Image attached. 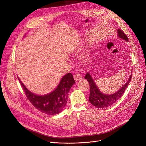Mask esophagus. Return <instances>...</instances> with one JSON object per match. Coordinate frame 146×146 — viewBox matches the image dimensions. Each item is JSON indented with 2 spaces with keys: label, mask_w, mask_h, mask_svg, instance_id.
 <instances>
[{
  "label": "esophagus",
  "mask_w": 146,
  "mask_h": 146,
  "mask_svg": "<svg viewBox=\"0 0 146 146\" xmlns=\"http://www.w3.org/2000/svg\"><path fill=\"white\" fill-rule=\"evenodd\" d=\"M74 79L76 82H77V81L81 80L82 79V77L80 74H76L74 76Z\"/></svg>",
  "instance_id": "1"
}]
</instances>
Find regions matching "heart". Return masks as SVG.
Masks as SVG:
<instances>
[{
  "label": "heart",
  "instance_id": "b5f03b06",
  "mask_svg": "<svg viewBox=\"0 0 146 146\" xmlns=\"http://www.w3.org/2000/svg\"><path fill=\"white\" fill-rule=\"evenodd\" d=\"M81 59H84V55L82 56V57H81Z\"/></svg>",
  "mask_w": 146,
  "mask_h": 146
}]
</instances>
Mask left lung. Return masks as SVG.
Wrapping results in <instances>:
<instances>
[{
    "label": "left lung",
    "instance_id": "left-lung-1",
    "mask_svg": "<svg viewBox=\"0 0 146 146\" xmlns=\"http://www.w3.org/2000/svg\"><path fill=\"white\" fill-rule=\"evenodd\" d=\"M117 37L120 38H122L123 40H124L127 42L128 41V38L127 36L125 35V33L122 31L120 30V29L117 30ZM131 76L132 74H131L129 76V78L127 80V82L117 92H115L113 94H106L102 93L99 90L90 72H87L84 76V78L89 82L90 86V96L89 98L90 102L93 106H95L96 108L99 109L108 108V107L113 105L116 102L118 101V100L120 98V97L124 93L131 79Z\"/></svg>",
    "mask_w": 146,
    "mask_h": 146
}]
</instances>
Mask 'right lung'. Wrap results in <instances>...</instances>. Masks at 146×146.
<instances>
[{
  "label": "right lung",
  "instance_id": "1",
  "mask_svg": "<svg viewBox=\"0 0 146 146\" xmlns=\"http://www.w3.org/2000/svg\"><path fill=\"white\" fill-rule=\"evenodd\" d=\"M27 98L38 110L47 115H55L62 112L67 102V94L75 83L73 76L69 73L63 76L52 92L44 95H38L29 90L19 79Z\"/></svg>",
  "mask_w": 146,
  "mask_h": 146
}]
</instances>
